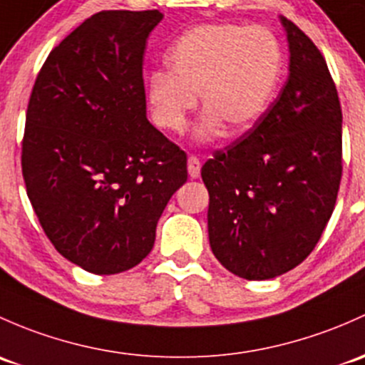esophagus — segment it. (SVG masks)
<instances>
[{
	"label": "esophagus",
	"instance_id": "34e87169",
	"mask_svg": "<svg viewBox=\"0 0 365 365\" xmlns=\"http://www.w3.org/2000/svg\"><path fill=\"white\" fill-rule=\"evenodd\" d=\"M187 170H189L190 178H199V175H201V160L195 155H190L189 160H187Z\"/></svg>",
	"mask_w": 365,
	"mask_h": 365
}]
</instances>
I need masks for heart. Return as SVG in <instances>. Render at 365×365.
<instances>
[{
    "mask_svg": "<svg viewBox=\"0 0 365 365\" xmlns=\"http://www.w3.org/2000/svg\"><path fill=\"white\" fill-rule=\"evenodd\" d=\"M170 71H152L147 101L160 129L182 133L197 105L206 110L195 138L208 141L222 129L243 134L264 117L283 76V47L262 26L202 24L178 38L166 56Z\"/></svg>",
    "mask_w": 365,
    "mask_h": 365,
    "instance_id": "b5f03b06",
    "label": "heart"
}]
</instances>
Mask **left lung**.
Listing matches in <instances>:
<instances>
[{"mask_svg": "<svg viewBox=\"0 0 365 365\" xmlns=\"http://www.w3.org/2000/svg\"><path fill=\"white\" fill-rule=\"evenodd\" d=\"M289 80L255 125L201 168L210 247L245 279L294 269L317 247L343 175V113L317 45L282 17Z\"/></svg>", "mask_w": 365, "mask_h": 365, "instance_id": "8db88e82", "label": "left lung"}]
</instances>
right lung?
<instances>
[{
  "instance_id": "obj_1",
  "label": "right lung",
  "mask_w": 365,
  "mask_h": 365,
  "mask_svg": "<svg viewBox=\"0 0 365 365\" xmlns=\"http://www.w3.org/2000/svg\"><path fill=\"white\" fill-rule=\"evenodd\" d=\"M159 10H105L71 31L31 91L22 176L45 234L94 274L148 255L187 153L147 118L143 53Z\"/></svg>"
}]
</instances>
